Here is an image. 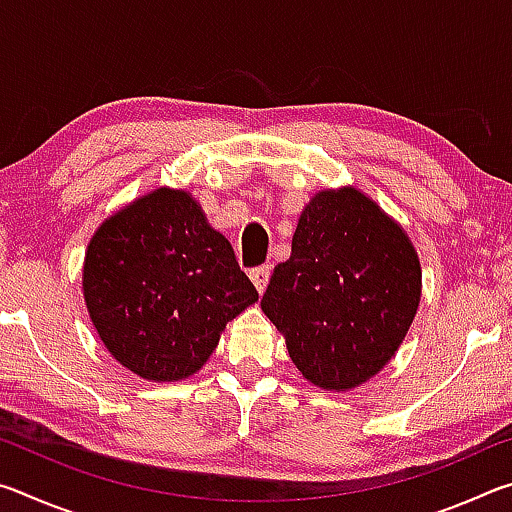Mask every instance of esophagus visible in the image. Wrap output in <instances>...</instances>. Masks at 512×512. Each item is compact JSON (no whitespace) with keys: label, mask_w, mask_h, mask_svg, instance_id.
Returning a JSON list of instances; mask_svg holds the SVG:
<instances>
[{"label":"esophagus","mask_w":512,"mask_h":512,"mask_svg":"<svg viewBox=\"0 0 512 512\" xmlns=\"http://www.w3.org/2000/svg\"><path fill=\"white\" fill-rule=\"evenodd\" d=\"M268 277H271V264H262V266L250 268V280H253V284H255L259 293H264L266 284H268Z\"/></svg>","instance_id":"esophagus-1"}]
</instances>
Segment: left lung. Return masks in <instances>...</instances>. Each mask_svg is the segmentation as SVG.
I'll return each instance as SVG.
<instances>
[{"mask_svg": "<svg viewBox=\"0 0 512 512\" xmlns=\"http://www.w3.org/2000/svg\"><path fill=\"white\" fill-rule=\"evenodd\" d=\"M409 237L354 187L320 192L302 210L291 257L277 264L264 314L287 336L311 384L348 391L386 366L420 302Z\"/></svg>", "mask_w": 512, "mask_h": 512, "instance_id": "8db88e82", "label": "left lung"}]
</instances>
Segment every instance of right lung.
<instances>
[{
  "label": "right lung",
  "instance_id": "right-lung-1",
  "mask_svg": "<svg viewBox=\"0 0 512 512\" xmlns=\"http://www.w3.org/2000/svg\"><path fill=\"white\" fill-rule=\"evenodd\" d=\"M83 296L121 366L178 381L210 359L225 323L253 305L257 289L194 198L160 187L92 237Z\"/></svg>",
  "mask_w": 512,
  "mask_h": 512
}]
</instances>
